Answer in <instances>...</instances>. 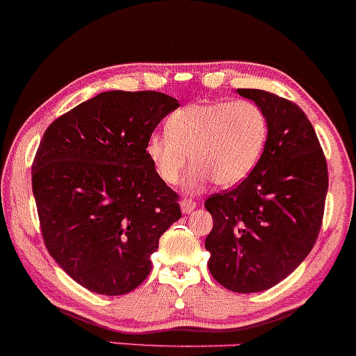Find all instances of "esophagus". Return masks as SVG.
Here are the masks:
<instances>
[{
	"label": "esophagus",
	"mask_w": 356,
	"mask_h": 356,
	"mask_svg": "<svg viewBox=\"0 0 356 356\" xmlns=\"http://www.w3.org/2000/svg\"><path fill=\"white\" fill-rule=\"evenodd\" d=\"M179 205H181L183 213H190V212H193L195 207H197V204H195V202L192 200V198H183V200L179 202Z\"/></svg>",
	"instance_id": "34e87169"
}]
</instances>
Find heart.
Instances as JSON below:
<instances>
[{"label": "heart", "mask_w": 356, "mask_h": 356, "mask_svg": "<svg viewBox=\"0 0 356 356\" xmlns=\"http://www.w3.org/2000/svg\"><path fill=\"white\" fill-rule=\"evenodd\" d=\"M268 140V117L250 100L200 102L178 110L168 120V134L147 139V158L166 185L185 179L198 192L212 179L217 186L238 185L253 171Z\"/></svg>", "instance_id": "obj_1"}]
</instances>
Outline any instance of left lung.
I'll return each mask as SVG.
<instances>
[{"mask_svg": "<svg viewBox=\"0 0 356 356\" xmlns=\"http://www.w3.org/2000/svg\"><path fill=\"white\" fill-rule=\"evenodd\" d=\"M238 93L266 113L268 140L239 185L205 200L213 219L205 248L220 285L253 293L277 285L311 253L323 225L327 164L299 105L263 90Z\"/></svg>", "mask_w": 356, "mask_h": 356, "instance_id": "1", "label": "left lung"}]
</instances>
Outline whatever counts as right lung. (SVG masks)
<instances>
[{
	"instance_id": "1",
	"label": "right lung",
	"mask_w": 356,
	"mask_h": 356,
	"mask_svg": "<svg viewBox=\"0 0 356 356\" xmlns=\"http://www.w3.org/2000/svg\"><path fill=\"white\" fill-rule=\"evenodd\" d=\"M178 102L159 91H105L56 118L32 164L44 244L74 282L124 296L151 271L159 238L181 217L147 158V139Z\"/></svg>"
}]
</instances>
